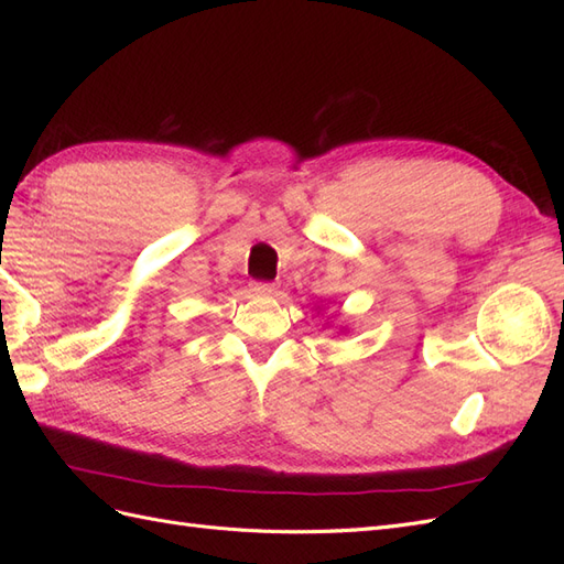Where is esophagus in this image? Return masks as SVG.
<instances>
[{
	"label": "esophagus",
	"mask_w": 564,
	"mask_h": 564,
	"mask_svg": "<svg viewBox=\"0 0 564 564\" xmlns=\"http://www.w3.org/2000/svg\"><path fill=\"white\" fill-rule=\"evenodd\" d=\"M249 286H251V292H253L256 296H270V294H275V284H270V282H251Z\"/></svg>",
	"instance_id": "esophagus-1"
}]
</instances>
